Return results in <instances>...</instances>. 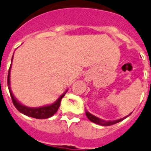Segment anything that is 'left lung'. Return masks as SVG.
Wrapping results in <instances>:
<instances>
[{
	"instance_id": "8db88e82",
	"label": "left lung",
	"mask_w": 151,
	"mask_h": 151,
	"mask_svg": "<svg viewBox=\"0 0 151 151\" xmlns=\"http://www.w3.org/2000/svg\"><path fill=\"white\" fill-rule=\"evenodd\" d=\"M86 116L88 118V119L90 120V121H91V122H95V123H96V124H99V125H101V126H103V127H108V126H111V125H113V124H116V123H117V122H121L122 120L125 119L126 118H127L129 116H126V117H124V118L122 119H117V120H114V121H104V120L98 118V117H96V116H95L94 115H92V114L89 113L88 111H86Z\"/></svg>"
}]
</instances>
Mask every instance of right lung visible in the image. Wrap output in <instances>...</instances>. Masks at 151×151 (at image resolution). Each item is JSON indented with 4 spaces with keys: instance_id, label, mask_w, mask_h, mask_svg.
<instances>
[{
    "instance_id": "right-lung-1",
    "label": "right lung",
    "mask_w": 151,
    "mask_h": 151,
    "mask_svg": "<svg viewBox=\"0 0 151 151\" xmlns=\"http://www.w3.org/2000/svg\"><path fill=\"white\" fill-rule=\"evenodd\" d=\"M13 59V56H12ZM11 67H12V63L10 66L9 70H8V89H9L10 95H11V98H12V102L15 106V108L18 111L22 112V114L25 115L27 116H30L32 118L35 119H47L51 117L56 113L57 110H58L60 105V101L61 99H63V97L64 96L65 94L67 93V90L63 93V95H61L57 100L55 101L54 103L51 104L50 105H46V106H42V107H39V108H29L27 106H24L22 104H21L17 99L14 98V95L12 94L11 88H10V71H11Z\"/></svg>"
}]
</instances>
